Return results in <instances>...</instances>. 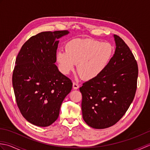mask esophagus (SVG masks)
Listing matches in <instances>:
<instances>
[{
    "label": "esophagus",
    "mask_w": 150,
    "mask_h": 150,
    "mask_svg": "<svg viewBox=\"0 0 150 150\" xmlns=\"http://www.w3.org/2000/svg\"><path fill=\"white\" fill-rule=\"evenodd\" d=\"M79 88V84L77 83V82H73V88L74 89V90H77Z\"/></svg>",
    "instance_id": "obj_1"
}]
</instances>
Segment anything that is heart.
<instances>
[{"instance_id":"heart-1","label":"heart","mask_w":150,"mask_h":150,"mask_svg":"<svg viewBox=\"0 0 150 150\" xmlns=\"http://www.w3.org/2000/svg\"><path fill=\"white\" fill-rule=\"evenodd\" d=\"M113 54V47L109 42L91 39H77L66 44V51L59 50L56 60L61 71L66 74L74 69L81 77L90 80L97 77L106 69Z\"/></svg>"}]
</instances>
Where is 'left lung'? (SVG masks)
Returning a JSON list of instances; mask_svg holds the SVG:
<instances>
[{
	"instance_id": "1",
	"label": "left lung",
	"mask_w": 150,
	"mask_h": 150,
	"mask_svg": "<svg viewBox=\"0 0 150 150\" xmlns=\"http://www.w3.org/2000/svg\"><path fill=\"white\" fill-rule=\"evenodd\" d=\"M116 49L100 74L82 84L84 120L95 129L113 126L126 113L135 97L138 65L128 45L114 35Z\"/></svg>"
}]
</instances>
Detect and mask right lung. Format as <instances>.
<instances>
[{"label": "right lung", "mask_w": 150, "mask_h": 150, "mask_svg": "<svg viewBox=\"0 0 150 150\" xmlns=\"http://www.w3.org/2000/svg\"><path fill=\"white\" fill-rule=\"evenodd\" d=\"M68 30L44 31L32 36L19 52L13 72L16 102L21 114L35 126H50L58 119L60 106L72 89L70 79L56 62L59 38Z\"/></svg>", "instance_id": "1"}]
</instances>
